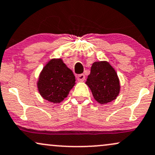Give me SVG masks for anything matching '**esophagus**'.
I'll use <instances>...</instances> for the list:
<instances>
[{
  "label": "esophagus",
  "mask_w": 155,
  "mask_h": 155,
  "mask_svg": "<svg viewBox=\"0 0 155 155\" xmlns=\"http://www.w3.org/2000/svg\"><path fill=\"white\" fill-rule=\"evenodd\" d=\"M85 79L84 74H79L77 76V80L79 81H83Z\"/></svg>",
  "instance_id": "obj_1"
}]
</instances>
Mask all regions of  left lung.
<instances>
[{
  "instance_id": "obj_1",
  "label": "left lung",
  "mask_w": 155,
  "mask_h": 155,
  "mask_svg": "<svg viewBox=\"0 0 155 155\" xmlns=\"http://www.w3.org/2000/svg\"><path fill=\"white\" fill-rule=\"evenodd\" d=\"M87 84L94 100L100 104H107L115 100L120 93V80L115 70L107 61H96L91 67Z\"/></svg>"
}]
</instances>
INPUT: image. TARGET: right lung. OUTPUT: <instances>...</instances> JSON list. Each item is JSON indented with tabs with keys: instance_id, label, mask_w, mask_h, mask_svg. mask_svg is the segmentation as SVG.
<instances>
[{
	"instance_id": "right-lung-1",
	"label": "right lung",
	"mask_w": 155,
	"mask_h": 155,
	"mask_svg": "<svg viewBox=\"0 0 155 155\" xmlns=\"http://www.w3.org/2000/svg\"><path fill=\"white\" fill-rule=\"evenodd\" d=\"M75 76L61 58L48 61L39 75L37 87L41 97L53 103H60L75 85Z\"/></svg>"
}]
</instances>
